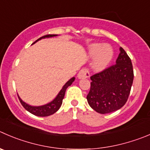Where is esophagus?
Listing matches in <instances>:
<instances>
[{"label":"esophagus","instance_id":"obj_1","mask_svg":"<svg viewBox=\"0 0 150 150\" xmlns=\"http://www.w3.org/2000/svg\"><path fill=\"white\" fill-rule=\"evenodd\" d=\"M90 77V72L88 69L86 68H83L80 70L78 74V78L80 79H84V78H88Z\"/></svg>","mask_w":150,"mask_h":150}]
</instances>
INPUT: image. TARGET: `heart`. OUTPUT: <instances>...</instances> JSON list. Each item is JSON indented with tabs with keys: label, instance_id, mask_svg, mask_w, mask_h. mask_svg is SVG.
Segmentation results:
<instances>
[{
	"label": "heart",
	"instance_id": "obj_1",
	"mask_svg": "<svg viewBox=\"0 0 150 150\" xmlns=\"http://www.w3.org/2000/svg\"><path fill=\"white\" fill-rule=\"evenodd\" d=\"M89 55L95 57L94 68L97 70L104 69L109 64L113 57V50L108 45L103 44H93L89 47Z\"/></svg>",
	"mask_w": 150,
	"mask_h": 150
}]
</instances>
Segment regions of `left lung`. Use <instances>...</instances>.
<instances>
[{
	"instance_id": "8db88e82",
	"label": "left lung",
	"mask_w": 150,
	"mask_h": 150,
	"mask_svg": "<svg viewBox=\"0 0 150 150\" xmlns=\"http://www.w3.org/2000/svg\"><path fill=\"white\" fill-rule=\"evenodd\" d=\"M131 59L122 47L116 64L91 76L86 99L91 108L100 114L111 113L126 103L133 81Z\"/></svg>"
}]
</instances>
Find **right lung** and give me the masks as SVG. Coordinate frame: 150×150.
<instances>
[{
  "label": "right lung",
  "instance_id": "add662e5",
  "mask_svg": "<svg viewBox=\"0 0 150 150\" xmlns=\"http://www.w3.org/2000/svg\"><path fill=\"white\" fill-rule=\"evenodd\" d=\"M57 36L56 34H47L45 36H43L42 37H40V39H38L37 40L34 42L33 44H34L35 42H36L39 40H42V39L46 38V37H53V36ZM75 81V78H72L69 81H68L67 82L65 83V85L64 86L63 88H62V90L60 91V92L59 93V94L57 95V97L54 99L52 102H50L48 104H46L45 105L42 106H30L29 105H28L27 103H24L23 100L20 99V97L18 96V98L20 100V103L22 104V105L24 107V108L25 110H27L28 111L30 112V114H33L35 116H37V117H47V116H50L53 114L54 113H56L59 108H60L61 105L62 104V101H63V99L64 97L65 91H66L67 88L68 86L71 85L72 83V82Z\"/></svg>",
  "mask_w": 150,
  "mask_h": 150
}]
</instances>
